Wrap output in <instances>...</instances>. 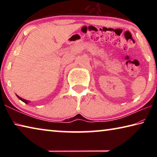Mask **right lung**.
I'll return each mask as SVG.
<instances>
[{"mask_svg": "<svg viewBox=\"0 0 157 157\" xmlns=\"http://www.w3.org/2000/svg\"><path fill=\"white\" fill-rule=\"evenodd\" d=\"M17 96L18 97V99L21 100V101H23V102H25V104H28V103L29 102H30V101H29V100H25V99H23V98H21V97H19V96H18V95H17Z\"/></svg>", "mask_w": 157, "mask_h": 157, "instance_id": "right-lung-1", "label": "right lung"}]
</instances>
